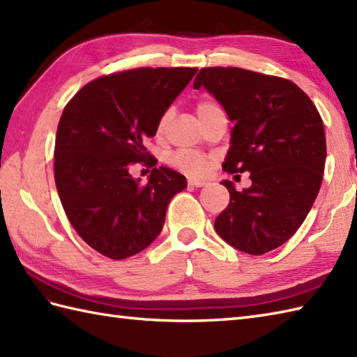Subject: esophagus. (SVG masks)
I'll list each match as a JSON object with an SVG mask.
<instances>
[{
    "label": "esophagus",
    "instance_id": "1",
    "mask_svg": "<svg viewBox=\"0 0 357 357\" xmlns=\"http://www.w3.org/2000/svg\"><path fill=\"white\" fill-rule=\"evenodd\" d=\"M206 184H207L206 181H202V179H195V178L188 179V187H202V185H206Z\"/></svg>",
    "mask_w": 357,
    "mask_h": 357
}]
</instances>
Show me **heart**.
Masks as SVG:
<instances>
[{
	"mask_svg": "<svg viewBox=\"0 0 357 357\" xmlns=\"http://www.w3.org/2000/svg\"><path fill=\"white\" fill-rule=\"evenodd\" d=\"M198 115L201 118V121H206L207 118H210L211 115H215L218 112H222L221 107H219L218 104L211 102V101H202L198 104ZM167 121H169V115H164L159 121V126H158V130L162 132L165 126H167ZM174 164H176L181 170H184L190 174H202L208 170V161L204 156L201 155H196V153H178L174 156Z\"/></svg>",
	"mask_w": 357,
	"mask_h": 357,
	"instance_id": "b5f03b06",
	"label": "heart"
}]
</instances>
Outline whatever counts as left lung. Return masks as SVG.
Returning <instances> with one entry per match:
<instances>
[{
    "instance_id": "8db88e82",
    "label": "left lung",
    "mask_w": 357,
    "mask_h": 357,
    "mask_svg": "<svg viewBox=\"0 0 357 357\" xmlns=\"http://www.w3.org/2000/svg\"><path fill=\"white\" fill-rule=\"evenodd\" d=\"M201 87L234 123L222 167L252 179L242 192L222 181L230 204L215 230L239 252L264 255L293 236L319 193L327 158L321 115L294 82L238 67L201 69L193 89Z\"/></svg>"
}]
</instances>
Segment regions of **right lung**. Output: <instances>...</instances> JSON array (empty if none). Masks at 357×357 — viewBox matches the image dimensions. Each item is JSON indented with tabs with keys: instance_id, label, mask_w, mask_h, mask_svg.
<instances>
[{
	"instance_id": "add662e5",
	"label": "right lung",
	"mask_w": 357,
	"mask_h": 357,
	"mask_svg": "<svg viewBox=\"0 0 357 357\" xmlns=\"http://www.w3.org/2000/svg\"><path fill=\"white\" fill-rule=\"evenodd\" d=\"M198 69L126 70L98 78L75 95L59 119L55 139V183L73 229L110 259L142 252L162 230L184 174L155 167L146 184L130 164L156 165L144 147L167 109Z\"/></svg>"
}]
</instances>
